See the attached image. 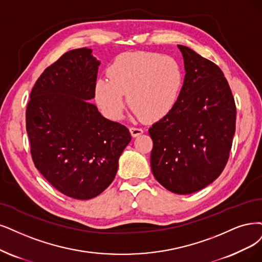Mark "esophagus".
<instances>
[{
	"mask_svg": "<svg viewBox=\"0 0 262 262\" xmlns=\"http://www.w3.org/2000/svg\"><path fill=\"white\" fill-rule=\"evenodd\" d=\"M129 132H130L133 137H138L139 135L143 134V129H142V128H139V127H130V128H129Z\"/></svg>",
	"mask_w": 262,
	"mask_h": 262,
	"instance_id": "34e87169",
	"label": "esophagus"
}]
</instances>
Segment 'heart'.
Segmentation results:
<instances>
[{
	"label": "heart",
	"mask_w": 262,
	"mask_h": 262,
	"mask_svg": "<svg viewBox=\"0 0 262 262\" xmlns=\"http://www.w3.org/2000/svg\"><path fill=\"white\" fill-rule=\"evenodd\" d=\"M108 79L95 82V100L111 120L121 118L124 95L135 115L160 120L175 108L183 85V71L175 58L157 53H127L109 66Z\"/></svg>",
	"instance_id": "obj_1"
}]
</instances>
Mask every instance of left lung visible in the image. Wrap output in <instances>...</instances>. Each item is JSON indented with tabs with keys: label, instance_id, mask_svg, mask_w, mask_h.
Returning a JSON list of instances; mask_svg holds the SVG:
<instances>
[{
	"label": "left lung",
	"instance_id": "obj_1",
	"mask_svg": "<svg viewBox=\"0 0 262 262\" xmlns=\"http://www.w3.org/2000/svg\"><path fill=\"white\" fill-rule=\"evenodd\" d=\"M178 48L185 80L175 108L149 128L151 169L168 191L191 194L224 170L235 133L236 108L220 68L187 46Z\"/></svg>",
	"mask_w": 262,
	"mask_h": 262
}]
</instances>
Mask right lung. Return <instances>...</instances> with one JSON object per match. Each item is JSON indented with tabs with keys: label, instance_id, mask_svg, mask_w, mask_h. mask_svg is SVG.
Returning a JSON list of instances; mask_svg holds the SVG:
<instances>
[{
	"label": "right lung",
	"instance_id": "add662e5",
	"mask_svg": "<svg viewBox=\"0 0 262 262\" xmlns=\"http://www.w3.org/2000/svg\"><path fill=\"white\" fill-rule=\"evenodd\" d=\"M100 61L91 48L66 53L35 82L27 105V133L34 165L62 194L99 195L113 181L132 140L124 125L92 103Z\"/></svg>",
	"mask_w": 262,
	"mask_h": 262
}]
</instances>
